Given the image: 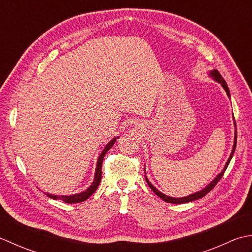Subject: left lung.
<instances>
[{"instance_id": "1", "label": "left lung", "mask_w": 252, "mask_h": 252, "mask_svg": "<svg viewBox=\"0 0 252 252\" xmlns=\"http://www.w3.org/2000/svg\"><path fill=\"white\" fill-rule=\"evenodd\" d=\"M210 76H211L212 78H213L215 81H218V83H220V85H222V87L224 88V90L226 91V94H227L228 97H230V94H229V89H228V87H227V84H226V81L224 80V78L222 77V75H220L217 69H213L212 71H210ZM235 126H236V124H235ZM236 143H237V132H235V139H234V147H233V150H232V153H230L229 158L227 160L226 164H225V166H224V168H223V171L220 172V173L219 174V175H218L217 177H215L211 183H210V184L208 185L207 187L203 188L202 190H200V191H198V192H194V193H192V194H189V196H187V197H183V198H173V197L166 196V194L162 193L161 191H158V189H157L155 186H153V185H152L150 182H149V179L147 178V176H146V181H147V183H148V185H149V187L151 188V190H153V192H155L158 197H160V198H161L162 200H164V201H165V202H168V203H175V204H181V203H187V202H190V201H194V200L202 198V197H204V196H205V194H207V193H209L210 191H211L212 189L215 187V185H217V184L220 182V179L222 178V176L224 175V172L226 171V168H227V166H228V164H229L230 160H232V158H233V156H234V152H235V149H236Z\"/></svg>"}]
</instances>
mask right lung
<instances>
[{
  "instance_id": "right-lung-1",
  "label": "right lung",
  "mask_w": 252,
  "mask_h": 252,
  "mask_svg": "<svg viewBox=\"0 0 252 252\" xmlns=\"http://www.w3.org/2000/svg\"><path fill=\"white\" fill-rule=\"evenodd\" d=\"M119 137H115L113 138V139L107 143L105 146V148L103 149V151L100 155L99 158H97V163H96V167H95V174H94V183L90 185V187L88 189H86L85 191L80 192V193H75V194H71V196H56V194H50L47 193V196L52 198L54 200L56 199H60L62 201H64L66 203H78V202H83L85 200L88 199L92 193H94L97 186L100 185L101 182V177H102V162H103V158L105 156V153L110 150V149L113 147V145L116 142V139Z\"/></svg>"
}]
</instances>
